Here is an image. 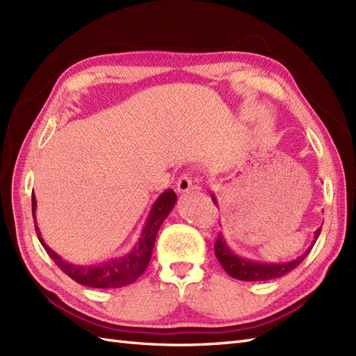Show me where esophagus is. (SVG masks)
Masks as SVG:
<instances>
[{
  "mask_svg": "<svg viewBox=\"0 0 356 356\" xmlns=\"http://www.w3.org/2000/svg\"><path fill=\"white\" fill-rule=\"evenodd\" d=\"M197 188H199V187L193 184V181H191V178H190L188 175L181 177V178L178 179V182H177V191H178L179 195H186V193H188V191L197 190Z\"/></svg>",
  "mask_w": 356,
  "mask_h": 356,
  "instance_id": "34e87169",
  "label": "esophagus"
}]
</instances>
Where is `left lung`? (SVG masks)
Here are the masks:
<instances>
[{
  "mask_svg": "<svg viewBox=\"0 0 356 356\" xmlns=\"http://www.w3.org/2000/svg\"><path fill=\"white\" fill-rule=\"evenodd\" d=\"M211 199L214 200V204L217 205V199L213 195ZM322 226L319 229H316L313 241L310 247L305 250V252L298 256L293 261L289 262H283V264H266V262H256V261H250V259L238 256L232 248H230L226 243V239L223 234H220L217 241H216V256L218 259V262L222 264L223 270L230 275L236 278V280H243V282H265V280H273V278L283 277L284 274L291 273L292 270L300 265L307 254L310 253V250L313 248L316 239L321 235Z\"/></svg>",
  "mask_w": 356,
  "mask_h": 356,
  "instance_id": "left-lung-1",
  "label": "left lung"
}]
</instances>
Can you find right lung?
I'll list each match as a JSON object with an SVG mask.
<instances>
[{"label": "right lung", "instance_id": "add662e5", "mask_svg": "<svg viewBox=\"0 0 356 356\" xmlns=\"http://www.w3.org/2000/svg\"><path fill=\"white\" fill-rule=\"evenodd\" d=\"M177 204V195L174 190H166L156 199L152 204L148 217L145 220L140 234L136 239V243L130 248V252L118 256L111 257L108 261H103L99 264L91 265H81V264H72L67 262L64 259L56 254L52 248L47 247L44 239L42 236L40 229L37 226L35 220V208L37 200L33 193V218L35 232L38 236V241L44 247L47 254L51 256L52 261L58 265L60 270L65 273L74 282L79 284L90 286V287H102V289H117V287L127 286L133 282H136L142 275V273L147 270L149 264V259L152 254V248H154L156 236L161 223L165 222L166 217L170 214V211L174 209Z\"/></svg>", "mask_w": 356, "mask_h": 356}]
</instances>
